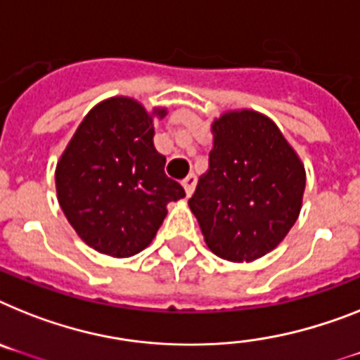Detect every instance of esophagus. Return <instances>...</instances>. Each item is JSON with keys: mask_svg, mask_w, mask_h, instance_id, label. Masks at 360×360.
I'll list each match as a JSON object with an SVG mask.
<instances>
[{"mask_svg": "<svg viewBox=\"0 0 360 360\" xmlns=\"http://www.w3.org/2000/svg\"><path fill=\"white\" fill-rule=\"evenodd\" d=\"M195 183H198V179H195L194 174H190L188 177H185V179H183V186H185V192H186V195H188V198L194 194Z\"/></svg>", "mask_w": 360, "mask_h": 360, "instance_id": "34e87169", "label": "esophagus"}]
</instances>
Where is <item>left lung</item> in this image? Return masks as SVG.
Returning <instances> with one entry per match:
<instances>
[{"label": "left lung", "instance_id": "8db88e82", "mask_svg": "<svg viewBox=\"0 0 360 360\" xmlns=\"http://www.w3.org/2000/svg\"><path fill=\"white\" fill-rule=\"evenodd\" d=\"M208 172L188 199L208 249L229 262L271 252L297 221L306 172L276 124L256 111L214 120Z\"/></svg>", "mask_w": 360, "mask_h": 360}]
</instances>
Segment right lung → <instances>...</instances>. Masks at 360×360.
Returning <instances> with one entry per match:
<instances>
[{"label":"right lung","instance_id":"1","mask_svg":"<svg viewBox=\"0 0 360 360\" xmlns=\"http://www.w3.org/2000/svg\"><path fill=\"white\" fill-rule=\"evenodd\" d=\"M165 117V110L157 111ZM153 146L152 117L131 98L95 105L56 166V192L77 234L102 255L126 258L155 238L166 205L185 198Z\"/></svg>","mask_w":360,"mask_h":360}]
</instances>
